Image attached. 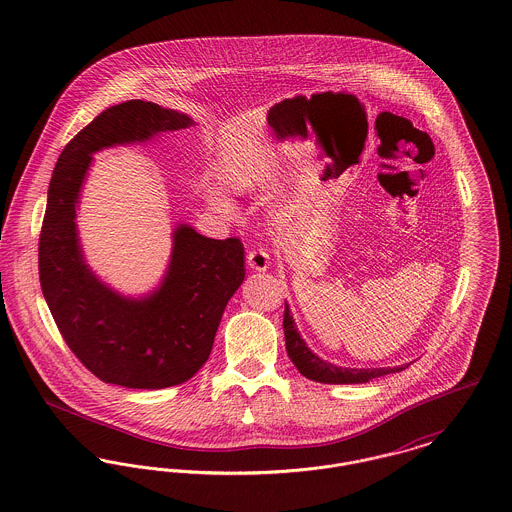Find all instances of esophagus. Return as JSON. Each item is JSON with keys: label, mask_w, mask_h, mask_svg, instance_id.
Wrapping results in <instances>:
<instances>
[{"label": "esophagus", "mask_w": 512, "mask_h": 512, "mask_svg": "<svg viewBox=\"0 0 512 512\" xmlns=\"http://www.w3.org/2000/svg\"><path fill=\"white\" fill-rule=\"evenodd\" d=\"M268 265H270V257L265 249H251L247 253V267L251 270H267Z\"/></svg>", "instance_id": "1"}]
</instances>
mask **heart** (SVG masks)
Returning <instances> with one entry per match:
<instances>
[{
	"label": "heart",
	"mask_w": 512,
	"mask_h": 512,
	"mask_svg": "<svg viewBox=\"0 0 512 512\" xmlns=\"http://www.w3.org/2000/svg\"><path fill=\"white\" fill-rule=\"evenodd\" d=\"M213 201H215V205H219V207H224L226 203H224V199L219 197V195H213Z\"/></svg>",
	"instance_id": "heart-1"
}]
</instances>
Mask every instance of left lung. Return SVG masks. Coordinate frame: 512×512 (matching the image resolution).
<instances>
[{
    "instance_id": "obj_1",
    "label": "left lung",
    "mask_w": 512,
    "mask_h": 512,
    "mask_svg": "<svg viewBox=\"0 0 512 512\" xmlns=\"http://www.w3.org/2000/svg\"><path fill=\"white\" fill-rule=\"evenodd\" d=\"M284 336H286V351L292 359L295 368L309 380L320 382V384H366L372 378L386 376L391 372H401L407 365L384 366V368H341V366L330 365L307 347V343L301 340L295 324H293L290 309L286 305L284 313Z\"/></svg>"
}]
</instances>
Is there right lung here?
I'll use <instances>...</instances> for the list:
<instances>
[{
  "label": "right lung",
  "instance_id": "obj_1",
  "mask_svg": "<svg viewBox=\"0 0 512 512\" xmlns=\"http://www.w3.org/2000/svg\"><path fill=\"white\" fill-rule=\"evenodd\" d=\"M194 121L132 99L105 109L61 151L38 244L40 284L76 359L107 384L161 390L184 384L207 363L228 299L244 282L240 238L211 240L180 224L167 276L146 299L122 297L92 274L76 234V203L92 153L144 142Z\"/></svg>",
  "mask_w": 512,
  "mask_h": 512
}]
</instances>
